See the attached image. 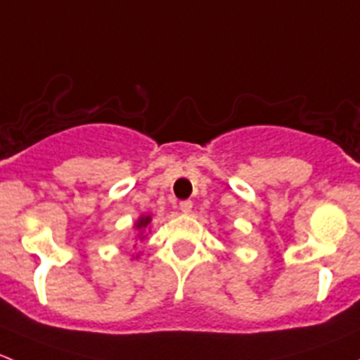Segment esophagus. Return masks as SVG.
Masks as SVG:
<instances>
[{"label":"esophagus","instance_id":"obj_1","mask_svg":"<svg viewBox=\"0 0 360 360\" xmlns=\"http://www.w3.org/2000/svg\"><path fill=\"white\" fill-rule=\"evenodd\" d=\"M191 207H193V203H191L190 200H184L179 203V210L183 214H190L191 212Z\"/></svg>","mask_w":360,"mask_h":360}]
</instances>
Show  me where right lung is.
<instances>
[{
  "instance_id": "add662e5",
  "label": "right lung",
  "mask_w": 360,
  "mask_h": 360,
  "mask_svg": "<svg viewBox=\"0 0 360 360\" xmlns=\"http://www.w3.org/2000/svg\"><path fill=\"white\" fill-rule=\"evenodd\" d=\"M151 221H153L151 219V214H141V216L137 217V221L134 223V228H136V231H137V235H136L137 240H144V238H146V230H150L151 228ZM137 257H139V254L136 256V259Z\"/></svg>"
}]
</instances>
